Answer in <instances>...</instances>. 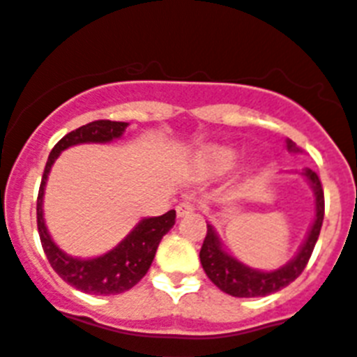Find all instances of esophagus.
Returning <instances> with one entry per match:
<instances>
[{"label": "esophagus", "instance_id": "esophagus-1", "mask_svg": "<svg viewBox=\"0 0 357 357\" xmlns=\"http://www.w3.org/2000/svg\"><path fill=\"white\" fill-rule=\"evenodd\" d=\"M195 211V204L193 202H190V200H184V202H181V204L176 206V215L178 217H184V215H190Z\"/></svg>", "mask_w": 357, "mask_h": 357}]
</instances>
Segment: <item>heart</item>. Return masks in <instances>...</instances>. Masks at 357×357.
Segmentation results:
<instances>
[{
    "label": "heart",
    "mask_w": 357,
    "mask_h": 357,
    "mask_svg": "<svg viewBox=\"0 0 357 357\" xmlns=\"http://www.w3.org/2000/svg\"><path fill=\"white\" fill-rule=\"evenodd\" d=\"M238 158V151L234 147H215L206 155V164L211 172H226L234 166Z\"/></svg>",
    "instance_id": "1"
}]
</instances>
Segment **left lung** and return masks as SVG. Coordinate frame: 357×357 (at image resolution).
I'll use <instances>...</instances> for the list:
<instances>
[{
	"label": "left lung",
	"mask_w": 357,
	"mask_h": 357,
	"mask_svg": "<svg viewBox=\"0 0 357 357\" xmlns=\"http://www.w3.org/2000/svg\"><path fill=\"white\" fill-rule=\"evenodd\" d=\"M288 149L297 151L296 144L291 140H288ZM305 176L310 181L312 188L316 191V220L312 225L310 234L306 237L301 252L297 253V257L291 259L290 263L275 272H259V270L244 266L237 259L228 255L220 246L219 237L213 228L208 225L204 243L200 248V263H202L206 275L211 279L215 287H219L220 290L234 297H263L288 287L290 282H294L301 275L310 261V255L314 252L317 237H319L321 226H323V217H325V195H323V184H321L319 176L312 169H306Z\"/></svg>",
	"instance_id": "8db88e82"
}]
</instances>
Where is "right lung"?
I'll return each mask as SVG.
<instances>
[{
	"mask_svg": "<svg viewBox=\"0 0 357 357\" xmlns=\"http://www.w3.org/2000/svg\"><path fill=\"white\" fill-rule=\"evenodd\" d=\"M128 123L113 122V120H94V122L85 123L75 131L67 132L60 142L52 147L51 155L47 158L45 172L41 176L40 191H38V234H40L41 246L45 252L52 270L70 287L76 290H82L91 296H114L122 294L137 284L144 278L151 266L155 253H157L158 244L162 237L173 228L175 225V210H169L160 217H151L138 222V226L132 229L122 243L113 248L109 253L96 259H82L69 257L67 253L61 252L54 243L51 235L47 231L45 222H43V211H41V202H43V188H45L47 175L51 172V166L58 158L63 149L76 144L85 142H109L113 138L122 137Z\"/></svg>",
	"mask_w": 357,
	"mask_h": 357,
	"instance_id": "add662e5",
	"label": "right lung"
}]
</instances>
